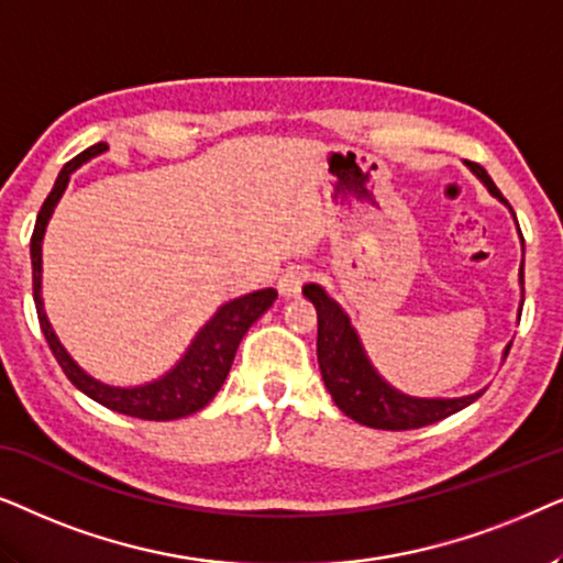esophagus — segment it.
<instances>
[{"mask_svg": "<svg viewBox=\"0 0 563 563\" xmlns=\"http://www.w3.org/2000/svg\"><path fill=\"white\" fill-rule=\"evenodd\" d=\"M306 280H309V269L301 265H294V267H288L280 277H277V290H280L286 298L298 296L301 294V286Z\"/></svg>", "mask_w": 563, "mask_h": 563, "instance_id": "34e87169", "label": "esophagus"}]
</instances>
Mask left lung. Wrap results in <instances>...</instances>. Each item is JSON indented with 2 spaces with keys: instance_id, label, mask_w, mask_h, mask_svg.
I'll use <instances>...</instances> for the list:
<instances>
[{
  "instance_id": "1",
  "label": "left lung",
  "mask_w": 563,
  "mask_h": 563,
  "mask_svg": "<svg viewBox=\"0 0 563 563\" xmlns=\"http://www.w3.org/2000/svg\"><path fill=\"white\" fill-rule=\"evenodd\" d=\"M466 167L482 179L484 187L494 195V198L501 200V203L512 211V206L501 198V192L497 190V185L492 183V177L486 175L484 167H478L474 162H466ZM303 296L317 306V355L321 378H324L327 391L332 394L336 407H340L350 419H355V422L365 427H376V430H415V427L434 424L440 422V419L455 415V411L474 404L478 396L484 394L476 391L468 396H459V399H419V396L399 391V388H394L376 368H373L371 357L365 355L363 342H360L355 327L350 324V317L342 311V306L336 303L324 288L317 286V283L303 286ZM522 296H526V290H522ZM520 311H517V321H520ZM507 352L509 344L505 352H501V360L507 357Z\"/></svg>"
}]
</instances>
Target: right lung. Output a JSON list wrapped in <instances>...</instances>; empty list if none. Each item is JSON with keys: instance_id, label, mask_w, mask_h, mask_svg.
Listing matches in <instances>:
<instances>
[{"instance_id": "1", "label": "right lung", "mask_w": 563, "mask_h": 563, "mask_svg": "<svg viewBox=\"0 0 563 563\" xmlns=\"http://www.w3.org/2000/svg\"><path fill=\"white\" fill-rule=\"evenodd\" d=\"M104 152H108V144L100 141V144L89 146L79 156H74L71 162H66L64 169L58 172L54 190L48 192L46 203H43L41 213H37L33 239H30L33 298L37 309V321H41V329L43 334H46L48 347L58 360V365H62L66 378H69L81 394H87L89 399H95L97 404H102V407L118 411V415L152 419V422H167V419L195 415V411L203 409L206 404L219 394V388L223 386V380H227L231 371V363H234L239 342H242L246 329H250L254 321H257L262 313L275 303L277 290L275 288L254 290V294L239 296L234 301H227L223 306H219V311H216L213 317L198 329L195 340L187 344L185 355L179 357L177 363L164 373V376L148 380V384L110 386L89 376L77 360L66 352L62 340H58L54 332V327H51L46 309H43V298H41L43 236H46L51 216H54L58 200H62V195L66 190V185H69L74 172H77L81 164H87L89 159H95V156H100Z\"/></svg>"}]
</instances>
